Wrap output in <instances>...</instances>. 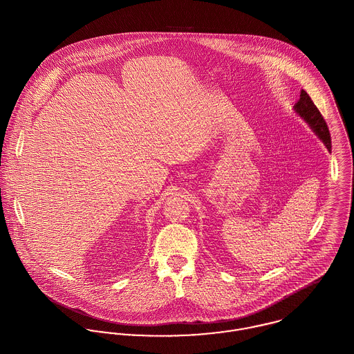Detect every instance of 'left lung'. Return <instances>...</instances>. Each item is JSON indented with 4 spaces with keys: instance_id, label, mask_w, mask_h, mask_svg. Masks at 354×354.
<instances>
[{
    "instance_id": "left-lung-1",
    "label": "left lung",
    "mask_w": 354,
    "mask_h": 354,
    "mask_svg": "<svg viewBox=\"0 0 354 354\" xmlns=\"http://www.w3.org/2000/svg\"><path fill=\"white\" fill-rule=\"evenodd\" d=\"M295 110L305 122H308L310 129L317 135V138L323 142V145L327 147V150L331 151V136H330L328 127H327L323 115L320 114L319 109L315 106L310 97L306 94V91L301 90L300 100L295 104Z\"/></svg>"
}]
</instances>
